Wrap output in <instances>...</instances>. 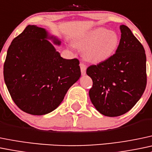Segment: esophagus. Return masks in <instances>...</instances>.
I'll return each mask as SVG.
<instances>
[{"instance_id": "obj_1", "label": "esophagus", "mask_w": 152, "mask_h": 152, "mask_svg": "<svg viewBox=\"0 0 152 152\" xmlns=\"http://www.w3.org/2000/svg\"><path fill=\"white\" fill-rule=\"evenodd\" d=\"M80 68H81V72L82 75L86 74V71H87V66H86L84 64L80 63Z\"/></svg>"}]
</instances>
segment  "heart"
<instances>
[{
	"label": "heart",
	"mask_w": 152,
	"mask_h": 152,
	"mask_svg": "<svg viewBox=\"0 0 152 152\" xmlns=\"http://www.w3.org/2000/svg\"><path fill=\"white\" fill-rule=\"evenodd\" d=\"M119 44V37L114 30L96 28L74 38V46L83 49V57L89 63H100L112 57Z\"/></svg>",
	"instance_id": "b5f03b06"
}]
</instances>
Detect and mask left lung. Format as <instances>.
<instances>
[{
  "instance_id": "1",
  "label": "left lung",
  "mask_w": 152,
  "mask_h": 152,
  "mask_svg": "<svg viewBox=\"0 0 152 152\" xmlns=\"http://www.w3.org/2000/svg\"><path fill=\"white\" fill-rule=\"evenodd\" d=\"M121 39L116 52L106 61L91 65L89 95L97 111L107 116L129 111L140 100L146 86L144 48L126 25L120 26Z\"/></svg>"
}]
</instances>
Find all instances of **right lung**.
<instances>
[{
	"instance_id": "obj_1",
	"label": "right lung",
	"mask_w": 152,
	"mask_h": 152,
	"mask_svg": "<svg viewBox=\"0 0 152 152\" xmlns=\"http://www.w3.org/2000/svg\"><path fill=\"white\" fill-rule=\"evenodd\" d=\"M60 44V38L45 28L29 25L9 46L4 81L24 112L38 116L52 112L80 78L79 61L63 58L55 47Z\"/></svg>"
}]
</instances>
